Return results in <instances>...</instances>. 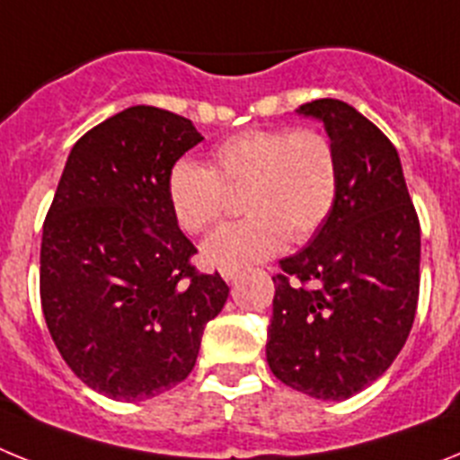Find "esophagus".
I'll return each instance as SVG.
<instances>
[{"label":"esophagus","mask_w":460,"mask_h":460,"mask_svg":"<svg viewBox=\"0 0 460 460\" xmlns=\"http://www.w3.org/2000/svg\"><path fill=\"white\" fill-rule=\"evenodd\" d=\"M226 283H237V271H221Z\"/></svg>","instance_id":"1"}]
</instances>
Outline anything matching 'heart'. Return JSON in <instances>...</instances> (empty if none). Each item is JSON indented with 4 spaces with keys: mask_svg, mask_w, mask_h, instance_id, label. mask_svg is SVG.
Instances as JSON below:
<instances>
[{
    "mask_svg": "<svg viewBox=\"0 0 460 460\" xmlns=\"http://www.w3.org/2000/svg\"><path fill=\"white\" fill-rule=\"evenodd\" d=\"M214 168L180 158L165 190L186 233L211 227L227 207V189L246 190V218L202 242L205 265L221 271L270 260L292 242H306L329 218L339 190V161L327 136L313 128H253L214 149Z\"/></svg>",
    "mask_w": 460,
    "mask_h": 460,
    "instance_id": "obj_1",
    "label": "heart"
}]
</instances>
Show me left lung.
<instances>
[{
  "label": "left lung",
  "mask_w": 460,
  "mask_h": 460,
  "mask_svg": "<svg viewBox=\"0 0 460 460\" xmlns=\"http://www.w3.org/2000/svg\"><path fill=\"white\" fill-rule=\"evenodd\" d=\"M296 115L323 121L339 161L334 209L308 246L280 260L267 364L320 401L367 389L408 341L420 296V218L396 147L352 105L318 99Z\"/></svg>",
  "instance_id": "left-lung-1"
}]
</instances>
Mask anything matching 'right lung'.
Segmentation results:
<instances>
[{
    "label": "right lung",
    "instance_id": "right-lung-1",
    "mask_svg": "<svg viewBox=\"0 0 460 460\" xmlns=\"http://www.w3.org/2000/svg\"><path fill=\"white\" fill-rule=\"evenodd\" d=\"M205 137L190 119L133 105L84 133L40 242V306L57 350L93 392L145 401L195 367L230 288L198 274L172 217L168 172Z\"/></svg>",
    "mask_w": 460,
    "mask_h": 460
}]
</instances>
